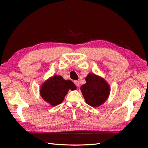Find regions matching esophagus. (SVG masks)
<instances>
[{
  "mask_svg": "<svg viewBox=\"0 0 148 148\" xmlns=\"http://www.w3.org/2000/svg\"><path fill=\"white\" fill-rule=\"evenodd\" d=\"M74 84H75V85H76V86H79V85H80V83H79V81H74Z\"/></svg>",
  "mask_w": 148,
  "mask_h": 148,
  "instance_id": "obj_1",
  "label": "esophagus"
}]
</instances>
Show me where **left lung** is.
<instances>
[{
  "label": "left lung",
  "instance_id": "left-lung-1",
  "mask_svg": "<svg viewBox=\"0 0 148 148\" xmlns=\"http://www.w3.org/2000/svg\"><path fill=\"white\" fill-rule=\"evenodd\" d=\"M86 83L81 86V90L87 104L98 107L104 102L110 93L109 86L102 77L89 74L86 77Z\"/></svg>",
  "mask_w": 148,
  "mask_h": 148
}]
</instances>
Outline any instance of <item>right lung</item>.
<instances>
[{
    "mask_svg": "<svg viewBox=\"0 0 148 148\" xmlns=\"http://www.w3.org/2000/svg\"><path fill=\"white\" fill-rule=\"evenodd\" d=\"M76 88V86L71 80H65L61 76L55 75L42 84L40 94L45 101L55 106L63 102L69 90Z\"/></svg>",
    "mask_w": 148,
    "mask_h": 148,
    "instance_id": "obj_1",
    "label": "right lung"
}]
</instances>
